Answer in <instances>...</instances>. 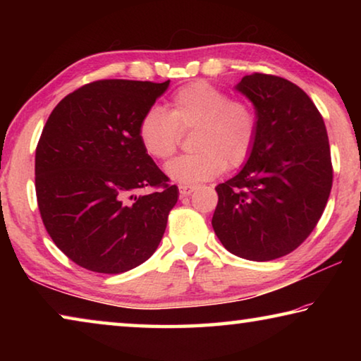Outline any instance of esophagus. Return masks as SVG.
Returning a JSON list of instances; mask_svg holds the SVG:
<instances>
[{"mask_svg": "<svg viewBox=\"0 0 361 361\" xmlns=\"http://www.w3.org/2000/svg\"><path fill=\"white\" fill-rule=\"evenodd\" d=\"M178 188H180V194L183 195V197L191 195L195 191V186H192V185H180Z\"/></svg>", "mask_w": 361, "mask_h": 361, "instance_id": "1", "label": "esophagus"}]
</instances>
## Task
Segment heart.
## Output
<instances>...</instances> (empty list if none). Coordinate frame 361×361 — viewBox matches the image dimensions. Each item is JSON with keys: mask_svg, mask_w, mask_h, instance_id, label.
Wrapping results in <instances>:
<instances>
[{"mask_svg": "<svg viewBox=\"0 0 361 361\" xmlns=\"http://www.w3.org/2000/svg\"><path fill=\"white\" fill-rule=\"evenodd\" d=\"M189 130L195 152L175 159L166 172L170 180L194 186L247 161L258 137V113L250 102L197 81L176 90L167 111L149 108L138 122V140L146 154L167 161L178 149L181 132Z\"/></svg>", "mask_w": 361, "mask_h": 361, "instance_id": "heart-1", "label": "heart"}]
</instances>
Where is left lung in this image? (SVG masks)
Returning a JSON list of instances; mask_svg holds the SVG:
<instances>
[{
	"mask_svg": "<svg viewBox=\"0 0 361 361\" xmlns=\"http://www.w3.org/2000/svg\"><path fill=\"white\" fill-rule=\"evenodd\" d=\"M258 113V137L245 166L215 189L212 226L232 255L271 261L307 239L333 186L322 114L288 79L253 73L235 85Z\"/></svg>",
	"mask_w": 361,
	"mask_h": 361,
	"instance_id": "obj_1",
	"label": "left lung"
}]
</instances>
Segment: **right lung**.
Returning a JSON list of instances; mask_svg holds the SVG:
<instances>
[{"label": "right lung", "instance_id": "add662e5", "mask_svg": "<svg viewBox=\"0 0 361 361\" xmlns=\"http://www.w3.org/2000/svg\"><path fill=\"white\" fill-rule=\"evenodd\" d=\"M169 84H85L54 108L42 129L35 156L42 223L54 243L87 271H130L162 240L178 188L146 154L138 122ZM142 187L157 191L137 196Z\"/></svg>", "mask_w": 361, "mask_h": 361}]
</instances>
